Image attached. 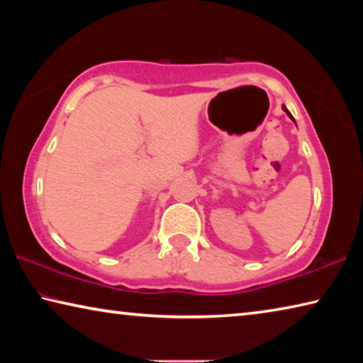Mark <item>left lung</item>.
Masks as SVG:
<instances>
[{
  "label": "left lung",
  "instance_id": "left-lung-1",
  "mask_svg": "<svg viewBox=\"0 0 363 363\" xmlns=\"http://www.w3.org/2000/svg\"><path fill=\"white\" fill-rule=\"evenodd\" d=\"M284 110H285V112H286V115H288V116H290V118L293 120V116H291V113H290V112H288V110H286L285 107H284ZM293 121H294V120H293Z\"/></svg>",
  "mask_w": 363,
  "mask_h": 363
}]
</instances>
